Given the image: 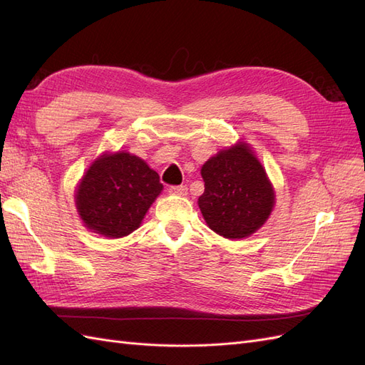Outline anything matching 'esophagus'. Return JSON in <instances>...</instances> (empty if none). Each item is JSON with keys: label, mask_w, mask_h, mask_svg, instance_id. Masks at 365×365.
<instances>
[{"label": "esophagus", "mask_w": 365, "mask_h": 365, "mask_svg": "<svg viewBox=\"0 0 365 365\" xmlns=\"http://www.w3.org/2000/svg\"><path fill=\"white\" fill-rule=\"evenodd\" d=\"M169 193L170 195H178V196H185L187 195V187L185 185H172V187H169Z\"/></svg>", "instance_id": "obj_1"}]
</instances>
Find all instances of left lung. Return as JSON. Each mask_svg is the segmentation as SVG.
<instances>
[{
	"label": "left lung",
	"mask_w": 365,
	"mask_h": 365,
	"mask_svg": "<svg viewBox=\"0 0 365 365\" xmlns=\"http://www.w3.org/2000/svg\"><path fill=\"white\" fill-rule=\"evenodd\" d=\"M205 190L197 205L207 225L227 239H244L269 217L275 202L263 165L247 143L217 152L201 169Z\"/></svg>",
	"instance_id": "obj_1"
}]
</instances>
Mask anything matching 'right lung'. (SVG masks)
Listing matches in <instances>:
<instances>
[{
    "label": "right lung",
    "instance_id": "add662e5",
    "mask_svg": "<svg viewBox=\"0 0 365 365\" xmlns=\"http://www.w3.org/2000/svg\"><path fill=\"white\" fill-rule=\"evenodd\" d=\"M163 190L160 176L129 152L103 153L77 185L76 207L86 228L105 237L130 235Z\"/></svg>",
    "mask_w": 365,
    "mask_h": 365
}]
</instances>
